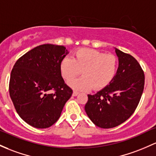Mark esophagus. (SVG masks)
Wrapping results in <instances>:
<instances>
[{
  "label": "esophagus",
  "mask_w": 156,
  "mask_h": 156,
  "mask_svg": "<svg viewBox=\"0 0 156 156\" xmlns=\"http://www.w3.org/2000/svg\"><path fill=\"white\" fill-rule=\"evenodd\" d=\"M78 92H76V91H73V96H77V95H78Z\"/></svg>",
  "instance_id": "esophagus-1"
}]
</instances>
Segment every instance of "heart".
<instances>
[{"label":"heart","mask_w":156,"mask_h":156,"mask_svg":"<svg viewBox=\"0 0 156 156\" xmlns=\"http://www.w3.org/2000/svg\"><path fill=\"white\" fill-rule=\"evenodd\" d=\"M63 78L70 81L81 73L83 76L69 82L73 89L88 91L92 88L99 90L108 86L115 77L118 58L112 54L92 49H80L75 52V58L66 57L60 64Z\"/></svg>","instance_id":"1"}]
</instances>
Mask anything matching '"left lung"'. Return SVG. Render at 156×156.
Instances as JSON below:
<instances>
[{
    "mask_svg": "<svg viewBox=\"0 0 156 156\" xmlns=\"http://www.w3.org/2000/svg\"><path fill=\"white\" fill-rule=\"evenodd\" d=\"M119 68L110 83L95 95H88L85 111L95 125L115 127L133 114L144 87V73L135 58L116 49Z\"/></svg>",
    "mask_w": 156,
    "mask_h": 156,
    "instance_id": "8db88e82",
    "label": "left lung"
}]
</instances>
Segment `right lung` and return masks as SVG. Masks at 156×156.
Listing matches in <instances>:
<instances>
[{
    "mask_svg": "<svg viewBox=\"0 0 156 156\" xmlns=\"http://www.w3.org/2000/svg\"><path fill=\"white\" fill-rule=\"evenodd\" d=\"M67 54L64 46L43 44L21 56L13 66L10 97L20 117L33 127L53 125L73 94L60 69Z\"/></svg>",
    "mask_w": 156,
    "mask_h": 156,
    "instance_id": "add662e5",
    "label": "right lung"
}]
</instances>
